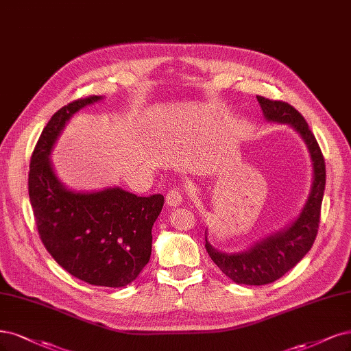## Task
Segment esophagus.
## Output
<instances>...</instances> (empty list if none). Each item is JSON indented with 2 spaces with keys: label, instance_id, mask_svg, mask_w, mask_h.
<instances>
[{
  "label": "esophagus",
  "instance_id": "esophagus-1",
  "mask_svg": "<svg viewBox=\"0 0 351 351\" xmlns=\"http://www.w3.org/2000/svg\"><path fill=\"white\" fill-rule=\"evenodd\" d=\"M165 202H167L168 206L177 208V206H180L181 203H183V193H181V190H180V189L174 187V189H171L170 191L167 193Z\"/></svg>",
  "mask_w": 351,
  "mask_h": 351
}]
</instances>
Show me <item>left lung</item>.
Masks as SVG:
<instances>
[{"label": "left lung", "mask_w": 351, "mask_h": 351, "mask_svg": "<svg viewBox=\"0 0 351 351\" xmlns=\"http://www.w3.org/2000/svg\"><path fill=\"white\" fill-rule=\"evenodd\" d=\"M257 100L269 122L291 125L305 141L312 160L313 180L308 200L298 219L283 231L258 241L248 251L221 252L209 244L208 237H204V247L222 273L238 285L250 286L273 283L306 256L317 238L325 190L324 155L304 116L289 103L270 100L261 95H257Z\"/></svg>", "instance_id": "left-lung-1"}]
</instances>
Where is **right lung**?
<instances>
[{
    "label": "right lung",
    "instance_id": "obj_1",
    "mask_svg": "<svg viewBox=\"0 0 351 351\" xmlns=\"http://www.w3.org/2000/svg\"><path fill=\"white\" fill-rule=\"evenodd\" d=\"M99 100L101 95L75 100L51 117L32 154L29 197L42 243L60 267L94 286L123 287L149 261L151 231L164 196L139 197L120 187L68 190L49 160L72 114Z\"/></svg>",
    "mask_w": 351,
    "mask_h": 351
}]
</instances>
